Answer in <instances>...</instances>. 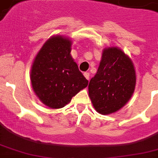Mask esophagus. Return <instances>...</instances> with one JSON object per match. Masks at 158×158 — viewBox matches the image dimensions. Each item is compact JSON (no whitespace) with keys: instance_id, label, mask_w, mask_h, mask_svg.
I'll return each mask as SVG.
<instances>
[{"instance_id":"obj_1","label":"esophagus","mask_w":158,"mask_h":158,"mask_svg":"<svg viewBox=\"0 0 158 158\" xmlns=\"http://www.w3.org/2000/svg\"><path fill=\"white\" fill-rule=\"evenodd\" d=\"M84 77H85V78H86V79L89 80V73H88V72H85V73H84Z\"/></svg>"}]
</instances>
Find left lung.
<instances>
[{"mask_svg": "<svg viewBox=\"0 0 158 158\" xmlns=\"http://www.w3.org/2000/svg\"><path fill=\"white\" fill-rule=\"evenodd\" d=\"M136 73L132 60L116 47L104 48L96 74L89 84V95L102 115L116 112L131 98Z\"/></svg>", "mask_w": 158, "mask_h": 158, "instance_id": "left-lung-1", "label": "left lung"}]
</instances>
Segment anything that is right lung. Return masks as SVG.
I'll use <instances>...</instances> for the list:
<instances>
[{
	"mask_svg": "<svg viewBox=\"0 0 158 158\" xmlns=\"http://www.w3.org/2000/svg\"><path fill=\"white\" fill-rule=\"evenodd\" d=\"M71 39L66 37H51L36 55L31 67L33 92L44 105L52 109L64 107L89 84L71 56Z\"/></svg>",
	"mask_w": 158,
	"mask_h": 158,
	"instance_id": "add662e5",
	"label": "right lung"
}]
</instances>
